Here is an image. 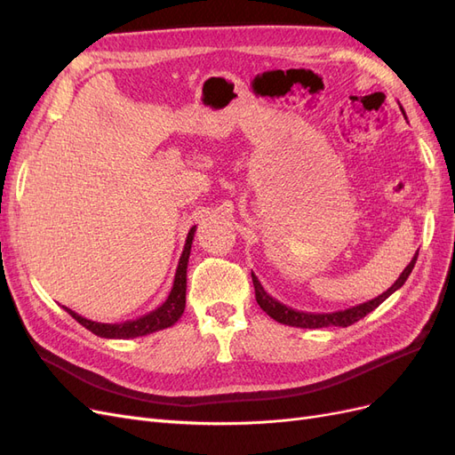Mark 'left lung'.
I'll use <instances>...</instances> for the list:
<instances>
[{
	"label": "left lung",
	"instance_id": "left-lung-1",
	"mask_svg": "<svg viewBox=\"0 0 455 455\" xmlns=\"http://www.w3.org/2000/svg\"><path fill=\"white\" fill-rule=\"evenodd\" d=\"M401 112L404 114L403 106H401ZM416 259H418V252H416L414 258H411V261L406 266V269L401 273V277L395 281V284L389 288L387 292H383L381 296L370 299V301H364V304H359V306H355V307H349V309H341V311H334V313H306V311H296L292 307H286L284 304H281L279 299L271 298L264 291V286H261V283L258 281V277L252 273L256 301H258V306L271 316V319H275V321L281 323V324L296 326V328H326V326H341V328H346V326L355 324L356 321H361L363 316H366L368 313L374 311L393 292H396L398 288H401L406 283V279L410 277L411 269H414V266H416Z\"/></svg>",
	"mask_w": 455,
	"mask_h": 455
}]
</instances>
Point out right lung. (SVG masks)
<instances>
[{"mask_svg":"<svg viewBox=\"0 0 455 455\" xmlns=\"http://www.w3.org/2000/svg\"><path fill=\"white\" fill-rule=\"evenodd\" d=\"M194 235H196V226L189 229L188 237H186V244H184L180 259H178V267L174 273V283H172L171 292H169L167 299H164L157 309L139 316V319L108 324V323H96V321L85 319V316L77 315L76 311L68 309L64 306L62 307L70 313L81 326L91 330L92 334L100 336V338H109V339H129V338L148 336V334L157 332V330L172 326L178 319H180L184 309H186L188 259H189V252H191V243H194Z\"/></svg>","mask_w":455,"mask_h":455,"instance_id":"1","label":"right lung"}]
</instances>
